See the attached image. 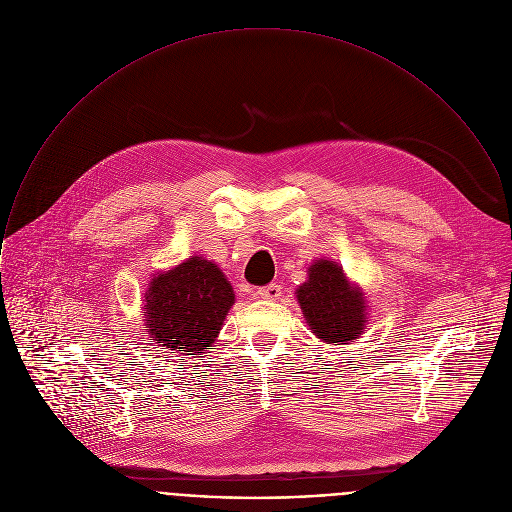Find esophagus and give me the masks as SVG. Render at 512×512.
I'll use <instances>...</instances> for the list:
<instances>
[{"label":"esophagus","instance_id":"1","mask_svg":"<svg viewBox=\"0 0 512 512\" xmlns=\"http://www.w3.org/2000/svg\"><path fill=\"white\" fill-rule=\"evenodd\" d=\"M258 296H260L262 300L274 302V300H278V298L282 296V288H280L278 284H268V286H262V288L258 290Z\"/></svg>","mask_w":512,"mask_h":512}]
</instances>
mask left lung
<instances>
[{"mask_svg":"<svg viewBox=\"0 0 512 512\" xmlns=\"http://www.w3.org/2000/svg\"><path fill=\"white\" fill-rule=\"evenodd\" d=\"M296 298L318 340L340 345L363 334L367 324L363 292L347 280L336 262L316 260L308 268V280L298 286Z\"/></svg>","mask_w":512,"mask_h":512,"instance_id":"obj_1","label":"left lung"}]
</instances>
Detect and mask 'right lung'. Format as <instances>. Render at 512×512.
Masks as SVG:
<instances>
[{"mask_svg": "<svg viewBox=\"0 0 512 512\" xmlns=\"http://www.w3.org/2000/svg\"><path fill=\"white\" fill-rule=\"evenodd\" d=\"M234 290L222 270L190 256L169 272L155 274L145 294V326L161 349L202 355L218 338Z\"/></svg>", "mask_w": 512, "mask_h": 512, "instance_id": "add662e5", "label": "right lung"}]
</instances>
